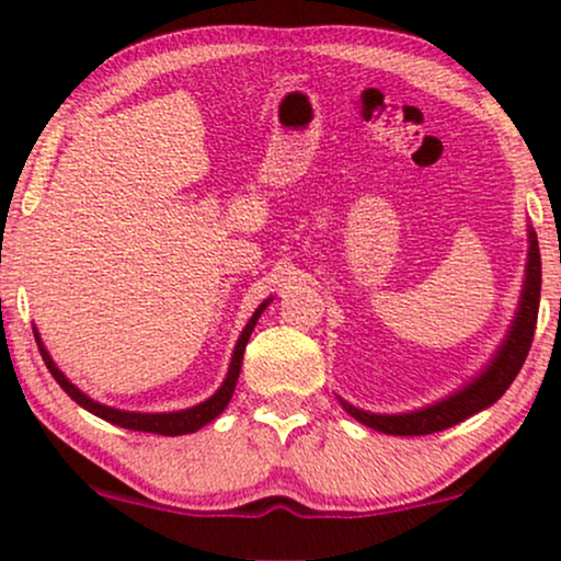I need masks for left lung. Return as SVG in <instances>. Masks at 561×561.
I'll return each mask as SVG.
<instances>
[{
	"mask_svg": "<svg viewBox=\"0 0 561 561\" xmlns=\"http://www.w3.org/2000/svg\"><path fill=\"white\" fill-rule=\"evenodd\" d=\"M527 242H530V248H527L525 282L523 293H519L517 313H514L499 351L493 353V358L478 377H472L467 385H461L459 390L440 398V401L424 405V409L403 411V414H371V411L356 409V405L340 398L347 414L385 435H430L454 427V424L469 420L472 414L499 401L508 390V385L514 382V377L519 375V369H523L527 351L533 345V334H536L540 302V250L533 227H527Z\"/></svg>",
	"mask_w": 561,
	"mask_h": 561,
	"instance_id": "left-lung-1",
	"label": "left lung"
}]
</instances>
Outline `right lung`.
Returning <instances> with one entry per match:
<instances>
[{"instance_id": "add662e5", "label": "right lung", "mask_w": 561, "mask_h": 561, "mask_svg": "<svg viewBox=\"0 0 561 561\" xmlns=\"http://www.w3.org/2000/svg\"><path fill=\"white\" fill-rule=\"evenodd\" d=\"M272 300L274 298L263 300L261 306L255 308V313L250 317L248 324H244L240 340H237V345H234V353H231L229 371H227V377H224L221 388H218L210 398H205L203 403L190 405V409H182V411H160V414H145V411H124V409H113V405L94 401V398H89L87 392H81L66 375H62L60 369H57V364L47 353V347H44L42 337H38L36 330H34V337L38 343V353H42L44 364H47L49 375H53L57 379V385H60V388L81 405V409H87L89 414L100 416V420H105L111 424H118V427L137 430V433H156V435H171V437L173 435H190V433H197V430L205 427L208 422H214L216 416L229 405L231 396H234V388H237V377H240V369H242L244 345H248L250 334H253L255 324H259V317L263 313V308H266Z\"/></svg>"}]
</instances>
